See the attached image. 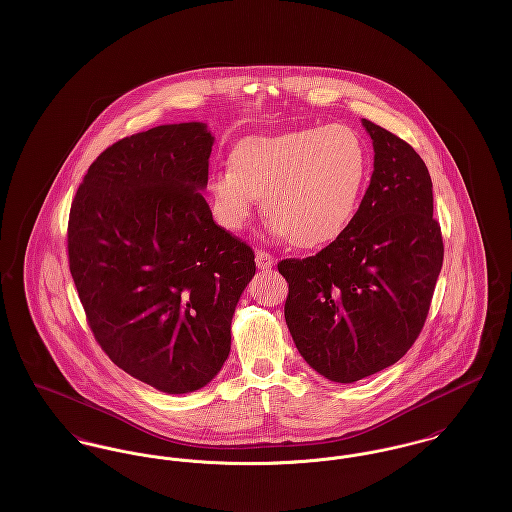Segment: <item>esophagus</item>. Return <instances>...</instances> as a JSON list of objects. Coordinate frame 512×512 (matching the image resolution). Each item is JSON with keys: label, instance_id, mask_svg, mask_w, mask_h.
I'll return each instance as SVG.
<instances>
[{"label": "esophagus", "instance_id": "1", "mask_svg": "<svg viewBox=\"0 0 512 512\" xmlns=\"http://www.w3.org/2000/svg\"><path fill=\"white\" fill-rule=\"evenodd\" d=\"M255 263H257V267L270 268L274 263H276V259H274V255H270L267 251H263V249H259L257 253H255Z\"/></svg>", "mask_w": 512, "mask_h": 512}]
</instances>
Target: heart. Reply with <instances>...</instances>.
<instances>
[{
    "instance_id": "heart-1",
    "label": "heart",
    "mask_w": 512,
    "mask_h": 512,
    "mask_svg": "<svg viewBox=\"0 0 512 512\" xmlns=\"http://www.w3.org/2000/svg\"><path fill=\"white\" fill-rule=\"evenodd\" d=\"M361 138L343 124L245 138L230 169L213 172L209 199L222 228L238 232L257 199L278 236L303 249L332 244L349 228L365 190Z\"/></svg>"
}]
</instances>
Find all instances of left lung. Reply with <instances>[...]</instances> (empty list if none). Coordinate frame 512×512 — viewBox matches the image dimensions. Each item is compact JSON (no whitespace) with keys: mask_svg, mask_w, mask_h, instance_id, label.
<instances>
[{"mask_svg":"<svg viewBox=\"0 0 512 512\" xmlns=\"http://www.w3.org/2000/svg\"><path fill=\"white\" fill-rule=\"evenodd\" d=\"M374 171L349 228L315 257L278 263L284 307L307 365L353 384L397 363L418 338L443 263L432 178L413 147L363 119Z\"/></svg>","mask_w":512,"mask_h":512,"instance_id":"8db88e82","label":"left lung"}]
</instances>
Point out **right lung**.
Wrapping results in <instances>:
<instances>
[{
	"mask_svg": "<svg viewBox=\"0 0 512 512\" xmlns=\"http://www.w3.org/2000/svg\"><path fill=\"white\" fill-rule=\"evenodd\" d=\"M205 122L161 124L107 147L69 217L74 286L101 349L165 393L207 386L230 355L249 245L215 224Z\"/></svg>",
	"mask_w": 512,
	"mask_h": 512,
	"instance_id": "1",
	"label": "right lung"
}]
</instances>
